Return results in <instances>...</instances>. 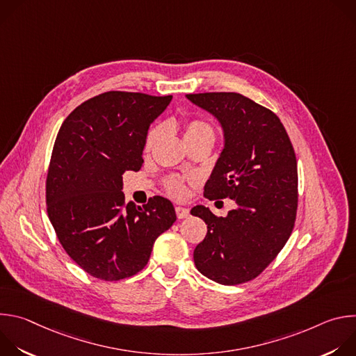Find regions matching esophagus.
Masks as SVG:
<instances>
[{"mask_svg": "<svg viewBox=\"0 0 356 356\" xmlns=\"http://www.w3.org/2000/svg\"><path fill=\"white\" fill-rule=\"evenodd\" d=\"M176 216L177 218H187L190 216V210L186 207H176Z\"/></svg>", "mask_w": 356, "mask_h": 356, "instance_id": "obj_1", "label": "esophagus"}]
</instances>
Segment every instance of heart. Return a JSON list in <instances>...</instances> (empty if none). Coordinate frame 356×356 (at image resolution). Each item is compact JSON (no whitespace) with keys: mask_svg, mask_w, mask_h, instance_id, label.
<instances>
[{"mask_svg":"<svg viewBox=\"0 0 356 356\" xmlns=\"http://www.w3.org/2000/svg\"><path fill=\"white\" fill-rule=\"evenodd\" d=\"M158 132H159L158 128H152L147 132L146 139H145V150L146 152H149L152 149V146H154ZM200 136H214L213 127L207 121L201 120V118L187 120L184 124V139L188 140V139H194V138H200ZM165 188L173 197L181 198L186 195V184H184V180L180 177H176V176L168 177L165 180Z\"/></svg>","mask_w":356,"mask_h":356,"instance_id":"obj_1","label":"heart"}]
</instances>
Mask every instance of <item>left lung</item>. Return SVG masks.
I'll return each instance as SVG.
<instances>
[{
  "label": "left lung",
  "mask_w": 356,
  "mask_h": 356,
  "mask_svg": "<svg viewBox=\"0 0 356 356\" xmlns=\"http://www.w3.org/2000/svg\"><path fill=\"white\" fill-rule=\"evenodd\" d=\"M186 97L214 114L225 132V147L204 197L232 198L238 204L227 217L204 206L191 210L207 224L206 238L194 249V264L220 284H242L275 261L293 232L298 206L294 147L279 117L242 94Z\"/></svg>",
  "instance_id": "1"
}]
</instances>
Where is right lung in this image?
I'll return each mask as SVG.
<instances>
[{"label":"right lung","instance_id":"1","mask_svg":"<svg viewBox=\"0 0 356 356\" xmlns=\"http://www.w3.org/2000/svg\"><path fill=\"white\" fill-rule=\"evenodd\" d=\"M172 95L107 91L76 110L56 136L46 177V210L67 255L90 276L117 282L140 272L156 238L176 221L154 195L125 204L122 175L138 172L150 124Z\"/></svg>","mask_w":356,"mask_h":356}]
</instances>
